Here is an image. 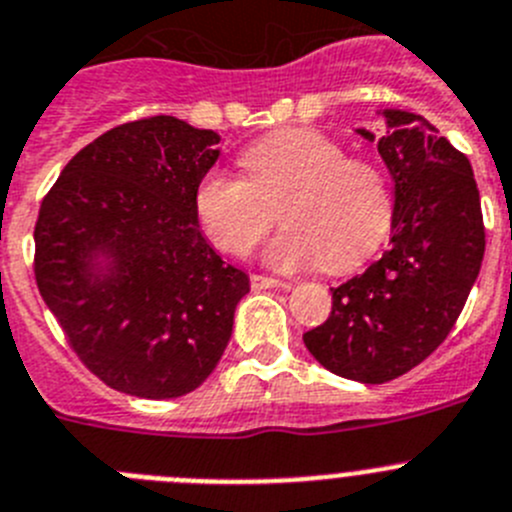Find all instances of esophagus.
Here are the masks:
<instances>
[{"label": "esophagus", "mask_w": 512, "mask_h": 512, "mask_svg": "<svg viewBox=\"0 0 512 512\" xmlns=\"http://www.w3.org/2000/svg\"><path fill=\"white\" fill-rule=\"evenodd\" d=\"M252 288L255 290H270V288H285L290 290L293 288V283L290 280H278V278H267V275H252Z\"/></svg>", "instance_id": "obj_1"}]
</instances>
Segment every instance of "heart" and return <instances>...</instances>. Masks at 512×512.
<instances>
[{
    "label": "heart",
    "instance_id": "1",
    "mask_svg": "<svg viewBox=\"0 0 512 512\" xmlns=\"http://www.w3.org/2000/svg\"><path fill=\"white\" fill-rule=\"evenodd\" d=\"M245 179L212 169L194 189V209L209 240L242 255L280 217L283 232L267 247L278 270L323 265L351 272L384 245L394 197L384 169L348 156L338 138L315 128H280L240 154Z\"/></svg>",
    "mask_w": 512,
    "mask_h": 512
}]
</instances>
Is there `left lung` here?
I'll use <instances>...</instances> for the list:
<instances>
[{
	"label": "left lung",
	"mask_w": 512,
	"mask_h": 512,
	"mask_svg": "<svg viewBox=\"0 0 512 512\" xmlns=\"http://www.w3.org/2000/svg\"><path fill=\"white\" fill-rule=\"evenodd\" d=\"M379 154L394 179L391 247L364 275L333 288L323 326L303 336L321 366L384 384L407 374L447 338L485 255L472 166L417 113L386 108ZM374 141V133L358 128Z\"/></svg>",
	"instance_id": "left-lung-1"
}]
</instances>
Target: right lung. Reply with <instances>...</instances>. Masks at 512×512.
<instances>
[{"label":"right lung","mask_w":512,"mask_h":512,"mask_svg":"<svg viewBox=\"0 0 512 512\" xmlns=\"http://www.w3.org/2000/svg\"><path fill=\"white\" fill-rule=\"evenodd\" d=\"M219 136L174 116L105 131L62 169L35 224V280L78 358L138 399L197 389L250 278L204 240L194 189Z\"/></svg>","instance_id":"add662e5"}]
</instances>
